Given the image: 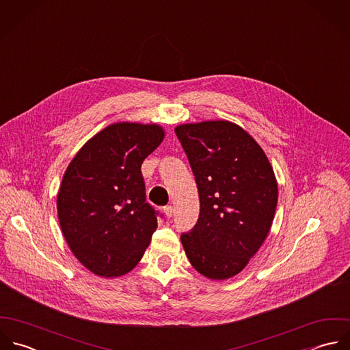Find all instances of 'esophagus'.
Instances as JSON below:
<instances>
[{"label":"esophagus","instance_id":"obj_1","mask_svg":"<svg viewBox=\"0 0 350 350\" xmlns=\"http://www.w3.org/2000/svg\"><path fill=\"white\" fill-rule=\"evenodd\" d=\"M164 213H165V216L170 219V217H172L174 216V208L171 206V205H168V206H165L164 208Z\"/></svg>","mask_w":350,"mask_h":350}]
</instances>
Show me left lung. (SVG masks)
I'll use <instances>...</instances> for the list:
<instances>
[{"mask_svg":"<svg viewBox=\"0 0 350 350\" xmlns=\"http://www.w3.org/2000/svg\"><path fill=\"white\" fill-rule=\"evenodd\" d=\"M200 194V217L180 240L211 280L240 273L270 231L278 198L274 171L256 141L228 120L176 126Z\"/></svg>","mask_w":350,"mask_h":350,"instance_id":"obj_1","label":"left lung"}]
</instances>
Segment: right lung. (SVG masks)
Instances as JSON below:
<instances>
[{
    "label": "right lung",
    "instance_id": "add662e5",
    "mask_svg": "<svg viewBox=\"0 0 350 350\" xmlns=\"http://www.w3.org/2000/svg\"><path fill=\"white\" fill-rule=\"evenodd\" d=\"M159 124L119 122L94 135L68 165L57 198L62 233L94 274L118 277L141 260L157 228L141 164L163 141Z\"/></svg>",
    "mask_w": 350,
    "mask_h": 350
}]
</instances>
